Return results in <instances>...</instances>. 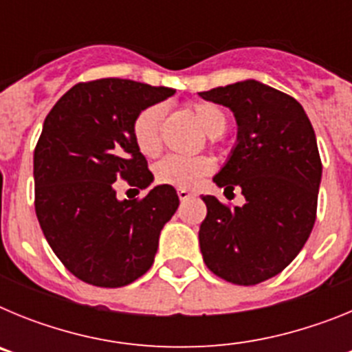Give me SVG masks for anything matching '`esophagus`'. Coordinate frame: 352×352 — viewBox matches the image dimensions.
<instances>
[{"instance_id":"obj_1","label":"esophagus","mask_w":352,"mask_h":352,"mask_svg":"<svg viewBox=\"0 0 352 352\" xmlns=\"http://www.w3.org/2000/svg\"><path fill=\"white\" fill-rule=\"evenodd\" d=\"M178 197L182 199V201H185V199L194 197V194H192L190 190H186V188H178Z\"/></svg>"}]
</instances>
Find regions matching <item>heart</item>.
I'll return each mask as SVG.
<instances>
[{"mask_svg": "<svg viewBox=\"0 0 352 352\" xmlns=\"http://www.w3.org/2000/svg\"><path fill=\"white\" fill-rule=\"evenodd\" d=\"M192 113L201 123L204 132L211 138H219L227 130L229 118L220 105L211 102H195L192 104ZM166 116V107L153 104L142 109L132 121V138L138 149L144 157H155L160 149V129ZM213 162L210 157H182V155H167L157 162L153 167L155 182L160 185L192 188L199 179L211 173Z\"/></svg>", "mask_w": 352, "mask_h": 352, "instance_id": "obj_1", "label": "heart"}]
</instances>
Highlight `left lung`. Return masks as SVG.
I'll return each mask as SVG.
<instances>
[{
	"instance_id": "obj_1",
	"label": "left lung",
	"mask_w": 352,
	"mask_h": 352,
	"mask_svg": "<svg viewBox=\"0 0 352 352\" xmlns=\"http://www.w3.org/2000/svg\"><path fill=\"white\" fill-rule=\"evenodd\" d=\"M199 95L234 113L238 144L213 182L245 195L243 206L203 195L201 254L223 280L261 284L287 268L312 232L322 174L316 133L300 102L257 80Z\"/></svg>"
}]
</instances>
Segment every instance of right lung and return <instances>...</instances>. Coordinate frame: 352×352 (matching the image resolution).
<instances>
[{
    "instance_id": "add662e5",
    "label": "right lung",
    "mask_w": 352,
    "mask_h": 352,
    "mask_svg": "<svg viewBox=\"0 0 352 352\" xmlns=\"http://www.w3.org/2000/svg\"><path fill=\"white\" fill-rule=\"evenodd\" d=\"M174 89L130 79L79 82L43 121L33 155L35 211L65 268L96 287H123L155 261L158 236L178 210L173 186L118 201L114 182L133 190L153 182L133 142L132 121Z\"/></svg>"
}]
</instances>
